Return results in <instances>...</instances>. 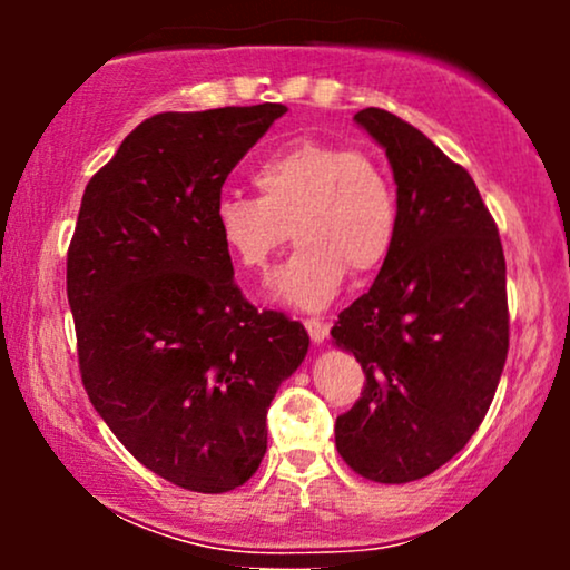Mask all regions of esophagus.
<instances>
[{"label":"esophagus","mask_w":570,"mask_h":570,"mask_svg":"<svg viewBox=\"0 0 570 570\" xmlns=\"http://www.w3.org/2000/svg\"><path fill=\"white\" fill-rule=\"evenodd\" d=\"M305 330H307V335H311L313 343H324L330 326H326L324 318H305Z\"/></svg>","instance_id":"1"}]
</instances>
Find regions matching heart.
Wrapping results in <instances>:
<instances>
[{
	"label": "heart",
	"instance_id": "heart-1",
	"mask_svg": "<svg viewBox=\"0 0 570 570\" xmlns=\"http://www.w3.org/2000/svg\"><path fill=\"white\" fill-rule=\"evenodd\" d=\"M252 195L214 203V230L233 263L263 271L292 235L297 252L271 281L278 303L318 311L348 271L367 276L394 252L399 198L389 168L348 144L297 139L252 168Z\"/></svg>",
	"mask_w": 570,
	"mask_h": 570
}]
</instances>
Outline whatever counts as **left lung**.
<instances>
[{"mask_svg": "<svg viewBox=\"0 0 570 570\" xmlns=\"http://www.w3.org/2000/svg\"><path fill=\"white\" fill-rule=\"evenodd\" d=\"M353 120L385 149L399 235L375 284L332 326L362 364V396L337 415V453L385 485L421 480L472 440L509 351L507 263L474 179L385 109Z\"/></svg>", "mask_w": 570, "mask_h": 570, "instance_id": "8db88e82", "label": "left lung"}]
</instances>
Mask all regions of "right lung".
Wrapping results in <instances>:
<instances>
[{
	"mask_svg": "<svg viewBox=\"0 0 570 570\" xmlns=\"http://www.w3.org/2000/svg\"><path fill=\"white\" fill-rule=\"evenodd\" d=\"M284 104L163 112L88 181L67 257L82 385L149 472L227 493L259 469L267 407L305 326L259 313L214 230L227 174Z\"/></svg>",
	"mask_w": 570,
	"mask_h": 570,
	"instance_id": "right-lung-1",
	"label": "right lung"
}]
</instances>
